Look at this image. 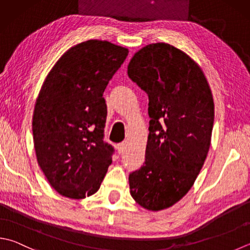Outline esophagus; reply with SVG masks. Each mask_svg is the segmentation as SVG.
<instances>
[{
	"instance_id": "esophagus-1",
	"label": "esophagus",
	"mask_w": 250,
	"mask_h": 250,
	"mask_svg": "<svg viewBox=\"0 0 250 250\" xmlns=\"http://www.w3.org/2000/svg\"><path fill=\"white\" fill-rule=\"evenodd\" d=\"M126 148H127V141H123V143L117 145V151L120 153H123Z\"/></svg>"
}]
</instances>
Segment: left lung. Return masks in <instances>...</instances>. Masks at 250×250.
I'll list each match as a JSON object with an SVG mask.
<instances>
[{
	"instance_id": "left-lung-1",
	"label": "left lung",
	"mask_w": 250,
	"mask_h": 250,
	"mask_svg": "<svg viewBox=\"0 0 250 250\" xmlns=\"http://www.w3.org/2000/svg\"><path fill=\"white\" fill-rule=\"evenodd\" d=\"M129 78L149 98L144 166L129 174L130 195L145 209L176 204L190 189L208 154L214 103L200 67L167 43L145 46L130 60Z\"/></svg>"
}]
</instances>
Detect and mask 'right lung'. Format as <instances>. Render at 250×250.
Masks as SVG:
<instances>
[{
	"label": "right lung",
	"instance_id": "1",
	"mask_svg": "<svg viewBox=\"0 0 250 250\" xmlns=\"http://www.w3.org/2000/svg\"><path fill=\"white\" fill-rule=\"evenodd\" d=\"M128 50L88 40L50 70L36 101L32 133L38 163L54 189L72 199L98 191L114 147L104 141L107 83Z\"/></svg>",
	"mask_w": 250,
	"mask_h": 250
}]
</instances>
